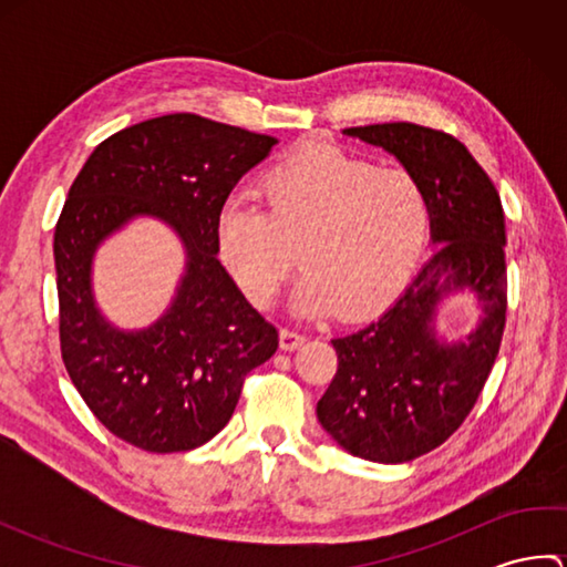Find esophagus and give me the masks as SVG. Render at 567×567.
<instances>
[{"instance_id": "esophagus-1", "label": "esophagus", "mask_w": 567, "mask_h": 567, "mask_svg": "<svg viewBox=\"0 0 567 567\" xmlns=\"http://www.w3.org/2000/svg\"><path fill=\"white\" fill-rule=\"evenodd\" d=\"M305 341H307L305 333L292 331V329H282V331H280V346H282V351H295V348H299Z\"/></svg>"}]
</instances>
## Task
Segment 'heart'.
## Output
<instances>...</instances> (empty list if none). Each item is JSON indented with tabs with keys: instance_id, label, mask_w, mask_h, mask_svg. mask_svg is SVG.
Segmentation results:
<instances>
[{
	"instance_id": "b5f03b06",
	"label": "heart",
	"mask_w": 567,
	"mask_h": 567,
	"mask_svg": "<svg viewBox=\"0 0 567 567\" xmlns=\"http://www.w3.org/2000/svg\"><path fill=\"white\" fill-rule=\"evenodd\" d=\"M268 212L231 199L216 244L240 292L268 309L299 262L295 311L358 319L390 305L414 272L431 231L424 183L333 143L307 141L260 177Z\"/></svg>"
}]
</instances>
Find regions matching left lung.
<instances>
[{"mask_svg":"<svg viewBox=\"0 0 567 567\" xmlns=\"http://www.w3.org/2000/svg\"><path fill=\"white\" fill-rule=\"evenodd\" d=\"M392 153L424 183L436 252L368 327L333 339L339 370L317 404L329 436L372 463H406L463 424L495 365L507 321L504 212L495 185L461 141L394 122L343 128ZM484 309L465 342H443L435 309L451 291Z\"/></svg>","mask_w":567,"mask_h":567,"instance_id":"8db88e82","label":"left lung"}]
</instances>
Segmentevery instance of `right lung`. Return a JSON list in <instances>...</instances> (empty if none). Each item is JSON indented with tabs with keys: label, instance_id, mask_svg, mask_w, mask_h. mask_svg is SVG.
Returning <instances> with one entry per match:
<instances>
[{
	"label": "right lung",
	"instance_id": "obj_1",
	"mask_svg": "<svg viewBox=\"0 0 567 567\" xmlns=\"http://www.w3.org/2000/svg\"><path fill=\"white\" fill-rule=\"evenodd\" d=\"M275 143L197 114H167L102 141L68 192L53 238L60 353L92 414L136 449L179 453L214 439L248 372L277 351V329L216 258L228 195ZM136 215L171 225L188 262L166 315L122 332L93 302L91 260Z\"/></svg>",
	"mask_w": 567,
	"mask_h": 567
}]
</instances>
